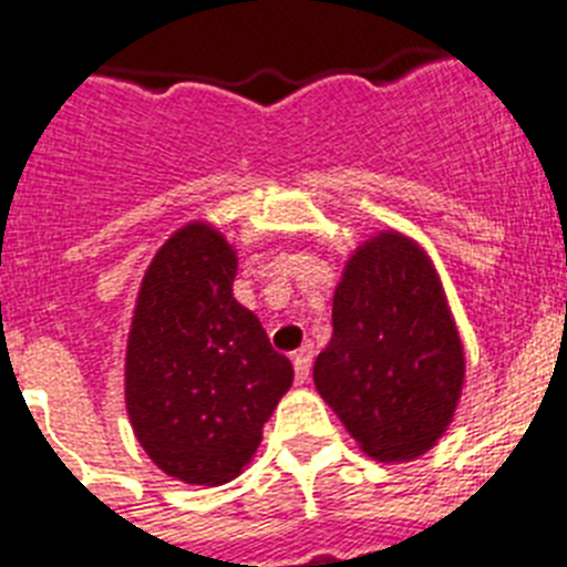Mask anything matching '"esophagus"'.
Segmentation results:
<instances>
[{
	"label": "esophagus",
	"mask_w": 567,
	"mask_h": 567,
	"mask_svg": "<svg viewBox=\"0 0 567 567\" xmlns=\"http://www.w3.org/2000/svg\"><path fill=\"white\" fill-rule=\"evenodd\" d=\"M292 365H295V380H298V383H307L309 372H312V354L298 352L292 358Z\"/></svg>",
	"instance_id": "esophagus-1"
}]
</instances>
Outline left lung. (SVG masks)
Returning <instances> with one entry per match:
<instances>
[{
  "mask_svg": "<svg viewBox=\"0 0 567 567\" xmlns=\"http://www.w3.org/2000/svg\"><path fill=\"white\" fill-rule=\"evenodd\" d=\"M315 389L369 457L425 454L457 412L465 352L432 258L383 229L346 260Z\"/></svg>",
  "mask_w": 567,
  "mask_h": 567,
  "instance_id": "1",
  "label": "left lung"
}]
</instances>
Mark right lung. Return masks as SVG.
<instances>
[{
    "instance_id": "add662e5",
    "label": "right lung",
    "mask_w": 567,
    "mask_h": 567,
    "mask_svg": "<svg viewBox=\"0 0 567 567\" xmlns=\"http://www.w3.org/2000/svg\"><path fill=\"white\" fill-rule=\"evenodd\" d=\"M235 272L238 255L213 224H184L150 260L130 323V425L147 457L189 485L238 477L295 378L233 298Z\"/></svg>"
}]
</instances>
